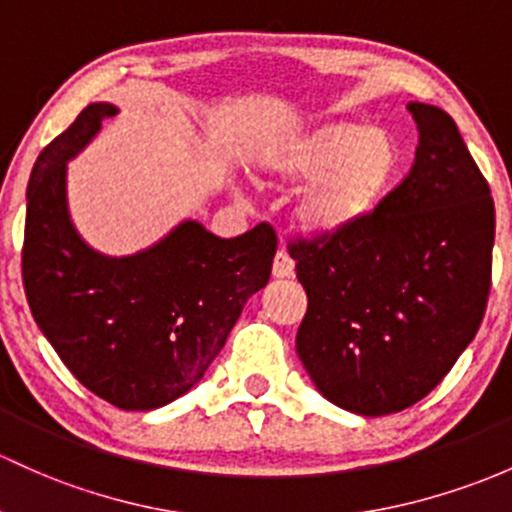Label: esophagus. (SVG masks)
Segmentation results:
<instances>
[{
	"label": "esophagus",
	"instance_id": "esophagus-1",
	"mask_svg": "<svg viewBox=\"0 0 512 512\" xmlns=\"http://www.w3.org/2000/svg\"><path fill=\"white\" fill-rule=\"evenodd\" d=\"M295 273V261L285 251H278L276 258H273V278L283 280L290 278Z\"/></svg>",
	"mask_w": 512,
	"mask_h": 512
}]
</instances>
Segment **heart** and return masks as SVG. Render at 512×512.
I'll return each instance as SVG.
<instances>
[{
	"label": "heart",
	"mask_w": 512,
	"mask_h": 512,
	"mask_svg": "<svg viewBox=\"0 0 512 512\" xmlns=\"http://www.w3.org/2000/svg\"><path fill=\"white\" fill-rule=\"evenodd\" d=\"M403 153L378 126L324 122L266 141L256 153L263 183L307 180L295 222L312 236H339L361 227L393 190Z\"/></svg>",
	"instance_id": "obj_1"
}]
</instances>
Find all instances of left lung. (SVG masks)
<instances>
[{
    "label": "left lung",
    "instance_id": "1",
    "mask_svg": "<svg viewBox=\"0 0 512 512\" xmlns=\"http://www.w3.org/2000/svg\"><path fill=\"white\" fill-rule=\"evenodd\" d=\"M415 163L361 227L290 244L307 312L298 356L342 410L366 417L425 398L471 344L491 290L496 210L454 119L410 102Z\"/></svg>",
    "mask_w": 512,
    "mask_h": 512
}]
</instances>
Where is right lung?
I'll use <instances>...</instances> for the list:
<instances>
[{"label":"right lung","instance_id":"add662e5","mask_svg":"<svg viewBox=\"0 0 512 512\" xmlns=\"http://www.w3.org/2000/svg\"><path fill=\"white\" fill-rule=\"evenodd\" d=\"M117 112L87 104L36 158L21 273L31 315L82 386L122 410H156L205 376L271 278L278 239L266 222L219 239L188 219L134 256L87 246L70 222L68 161Z\"/></svg>","mask_w":512,"mask_h":512}]
</instances>
